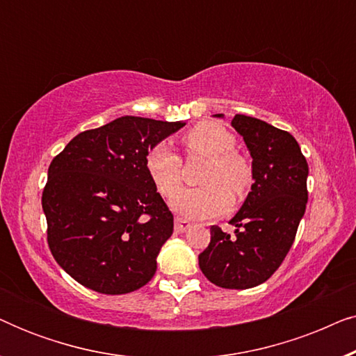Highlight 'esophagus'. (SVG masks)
<instances>
[{
	"label": "esophagus",
	"mask_w": 356,
	"mask_h": 356,
	"mask_svg": "<svg viewBox=\"0 0 356 356\" xmlns=\"http://www.w3.org/2000/svg\"><path fill=\"white\" fill-rule=\"evenodd\" d=\"M188 228H191V223H189L188 220H184V218H179V217L175 218V232L184 233Z\"/></svg>",
	"instance_id": "esophagus-1"
}]
</instances>
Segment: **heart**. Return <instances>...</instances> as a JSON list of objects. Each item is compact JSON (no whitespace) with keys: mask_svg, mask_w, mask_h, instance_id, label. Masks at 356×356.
<instances>
[{"mask_svg":"<svg viewBox=\"0 0 356 356\" xmlns=\"http://www.w3.org/2000/svg\"><path fill=\"white\" fill-rule=\"evenodd\" d=\"M191 154L209 159L202 175L206 186L183 189L172 199L175 212L194 220H207L222 216L232 206V189L241 196L250 186L251 170L235 154L236 139L230 131L217 123H199L184 136ZM145 172L163 197H170L181 184V159L168 143H159L145 154Z\"/></svg>","mask_w":356,"mask_h":356,"instance_id":"obj_1","label":"heart"}]
</instances>
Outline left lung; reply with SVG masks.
I'll use <instances>...</instances> for the list:
<instances>
[{
    "label": "left lung",
    "instance_id": "obj_1",
    "mask_svg": "<svg viewBox=\"0 0 356 356\" xmlns=\"http://www.w3.org/2000/svg\"><path fill=\"white\" fill-rule=\"evenodd\" d=\"M213 116L223 118L222 113ZM232 126L250 150L254 183L230 220L235 233L211 227V243L199 254V267L217 286L246 290L264 284L293 245L308 202L309 170L286 131L246 115H235Z\"/></svg>",
    "mask_w": 356,
    "mask_h": 356
}]
</instances>
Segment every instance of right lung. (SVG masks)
<instances>
[{"mask_svg":"<svg viewBox=\"0 0 356 356\" xmlns=\"http://www.w3.org/2000/svg\"><path fill=\"white\" fill-rule=\"evenodd\" d=\"M186 124L121 116L77 134L48 167V246L76 282L105 295L144 286L173 233V213L145 172L152 145Z\"/></svg>","mask_w":356,"mask_h":356,"instance_id":"obj_1","label":"right lung"}]
</instances>
